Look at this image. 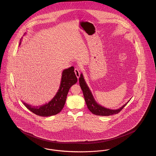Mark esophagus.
<instances>
[{"label": "esophagus", "instance_id": "esophagus-1", "mask_svg": "<svg viewBox=\"0 0 156 156\" xmlns=\"http://www.w3.org/2000/svg\"><path fill=\"white\" fill-rule=\"evenodd\" d=\"M74 71L76 77L78 78H79V77L80 76V68H79L78 67H76L75 68Z\"/></svg>", "mask_w": 156, "mask_h": 156}]
</instances>
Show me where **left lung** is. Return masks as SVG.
Listing matches in <instances>:
<instances>
[{
	"instance_id": "left-lung-1",
	"label": "left lung",
	"mask_w": 156,
	"mask_h": 156,
	"mask_svg": "<svg viewBox=\"0 0 156 156\" xmlns=\"http://www.w3.org/2000/svg\"><path fill=\"white\" fill-rule=\"evenodd\" d=\"M79 82H80V85L81 88L83 92V97L85 98V101L87 105V107L89 111L94 115H99V116H108L114 114H117L120 111H122V109L130 101L129 100L128 102H127V103L117 109H112L105 108L104 106H102V105H101L100 104L97 103V101H95L87 82L84 79L82 73L80 75V77L79 78Z\"/></svg>"
}]
</instances>
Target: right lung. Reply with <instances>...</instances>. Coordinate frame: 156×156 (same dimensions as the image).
Segmentation results:
<instances>
[{"label": "right lung", "instance_id": "add662e5", "mask_svg": "<svg viewBox=\"0 0 156 156\" xmlns=\"http://www.w3.org/2000/svg\"><path fill=\"white\" fill-rule=\"evenodd\" d=\"M22 40V38L20 40V45ZM76 82L77 78L75 74L74 67H69L62 71L59 89L50 101L40 106H32L24 102L22 103L30 111L38 116L48 117L55 115L63 109L68 91Z\"/></svg>", "mask_w": 156, "mask_h": 156}]
</instances>
